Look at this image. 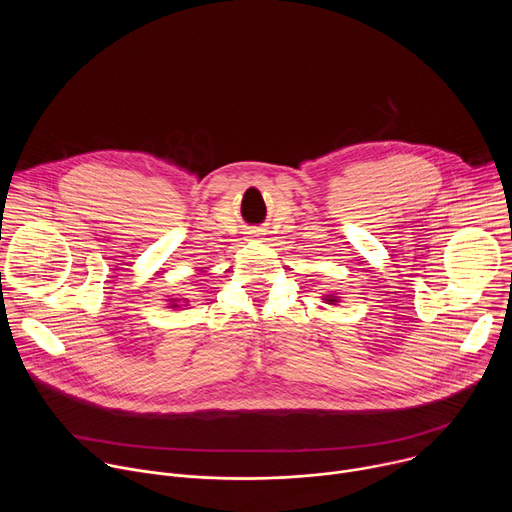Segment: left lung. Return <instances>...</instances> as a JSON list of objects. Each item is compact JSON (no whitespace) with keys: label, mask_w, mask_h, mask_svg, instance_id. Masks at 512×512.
<instances>
[{"label":"left lung","mask_w":512,"mask_h":512,"mask_svg":"<svg viewBox=\"0 0 512 512\" xmlns=\"http://www.w3.org/2000/svg\"><path fill=\"white\" fill-rule=\"evenodd\" d=\"M324 300H326L328 304H334V302H338V300H336V296H326Z\"/></svg>","instance_id":"left-lung-1"}]
</instances>
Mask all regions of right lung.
Segmentation results:
<instances>
[{
    "instance_id": "obj_1",
    "label": "right lung",
    "mask_w": 512,
    "mask_h": 512,
    "mask_svg": "<svg viewBox=\"0 0 512 512\" xmlns=\"http://www.w3.org/2000/svg\"><path fill=\"white\" fill-rule=\"evenodd\" d=\"M172 308H178V306H176V304H172Z\"/></svg>"
}]
</instances>
